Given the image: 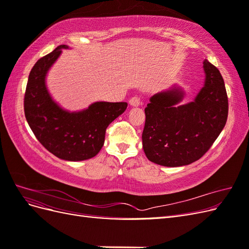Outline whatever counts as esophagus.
Wrapping results in <instances>:
<instances>
[{"label": "esophagus", "mask_w": 249, "mask_h": 249, "mask_svg": "<svg viewBox=\"0 0 249 249\" xmlns=\"http://www.w3.org/2000/svg\"><path fill=\"white\" fill-rule=\"evenodd\" d=\"M129 103H130L131 106L137 107V106H140V105H141V100H140L139 96H133Z\"/></svg>", "instance_id": "1"}]
</instances>
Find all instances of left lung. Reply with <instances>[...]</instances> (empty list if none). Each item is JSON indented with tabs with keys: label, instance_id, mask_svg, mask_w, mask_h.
<instances>
[{
	"label": "left lung",
	"instance_id": "8db88e82",
	"mask_svg": "<svg viewBox=\"0 0 249 249\" xmlns=\"http://www.w3.org/2000/svg\"><path fill=\"white\" fill-rule=\"evenodd\" d=\"M206 82L195 100L180 105L178 88L150 97L142 133L143 150L149 161L162 166L191 164L205 155L227 124L229 101L220 71L203 61Z\"/></svg>",
	"mask_w": 249,
	"mask_h": 249
}]
</instances>
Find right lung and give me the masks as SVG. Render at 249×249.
<instances>
[{
  "mask_svg": "<svg viewBox=\"0 0 249 249\" xmlns=\"http://www.w3.org/2000/svg\"><path fill=\"white\" fill-rule=\"evenodd\" d=\"M62 49L61 44L40 58L29 74L24 97L27 122L50 153L66 161L87 160L99 154L108 125L123 114L125 102H97L80 112L70 113L52 100L46 87V74Z\"/></svg>",
  "mask_w": 249,
  "mask_h": 249,
  "instance_id": "add662e5",
  "label": "right lung"
}]
</instances>
